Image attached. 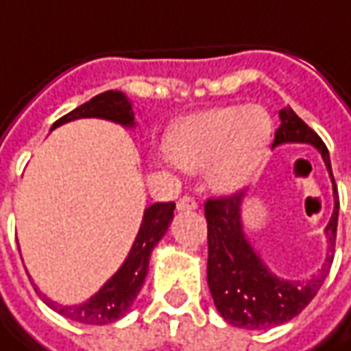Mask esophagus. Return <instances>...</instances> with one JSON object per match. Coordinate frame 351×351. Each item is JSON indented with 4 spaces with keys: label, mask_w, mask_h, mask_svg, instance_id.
Segmentation results:
<instances>
[{
    "label": "esophagus",
    "mask_w": 351,
    "mask_h": 351,
    "mask_svg": "<svg viewBox=\"0 0 351 351\" xmlns=\"http://www.w3.org/2000/svg\"><path fill=\"white\" fill-rule=\"evenodd\" d=\"M195 208H197L195 199L188 197V195L180 197L178 199V203H176V210H178V213H191V210H195Z\"/></svg>",
    "instance_id": "obj_1"
}]
</instances>
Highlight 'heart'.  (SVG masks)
Masks as SVG:
<instances>
[{"label": "heart", "mask_w": 351, "mask_h": 351, "mask_svg": "<svg viewBox=\"0 0 351 351\" xmlns=\"http://www.w3.org/2000/svg\"><path fill=\"white\" fill-rule=\"evenodd\" d=\"M272 135L271 116L258 105H233L186 118L165 141L169 158L186 171H206L218 193H235L263 163Z\"/></svg>", "instance_id": "heart-1"}]
</instances>
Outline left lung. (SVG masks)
Wrapping results in <instances>:
<instances>
[{
    "label": "left lung",
    "instance_id": "8db88e82",
    "mask_svg": "<svg viewBox=\"0 0 351 351\" xmlns=\"http://www.w3.org/2000/svg\"><path fill=\"white\" fill-rule=\"evenodd\" d=\"M282 143H308L322 154L329 171L335 195L331 220L325 228L329 241V254L322 271L308 280H282L269 271L259 254L244 235L241 206L246 191L229 197L208 199L205 203V218L208 223V265L206 280L214 304L221 317L233 327L243 329H267L282 325L301 314L316 297L317 289L329 274L337 241L339 223V191L331 171L329 150L324 141L310 130L293 108L280 110V128L274 133V145Z\"/></svg>",
    "mask_w": 351,
    "mask_h": 351
}]
</instances>
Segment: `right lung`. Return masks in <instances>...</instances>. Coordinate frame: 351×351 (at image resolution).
Here are the masks:
<instances>
[{
  "label": "right lung",
  "mask_w": 351,
  "mask_h": 351,
  "mask_svg": "<svg viewBox=\"0 0 351 351\" xmlns=\"http://www.w3.org/2000/svg\"><path fill=\"white\" fill-rule=\"evenodd\" d=\"M79 118H103V120L120 123L123 128L135 125V114H133L130 99L122 92H114V90L99 93L88 103L71 110L69 114L62 116L60 120L52 123V130L58 125L71 122V120H79ZM173 213H175L173 201L171 203H154L146 208L141 229L135 237V243L131 246L130 254H128L122 267L86 302L64 306V304H58L56 301H50L49 297L41 293L34 284L35 291L45 301L47 306L56 310L58 314L69 317L73 322H79V324L107 325L120 319V317L125 316V312L137 299L138 291L145 284L150 254H152L154 246L160 243L161 237L165 235V231L169 229V223L175 216Z\"/></svg>",
  "instance_id": "obj_1"
}]
</instances>
